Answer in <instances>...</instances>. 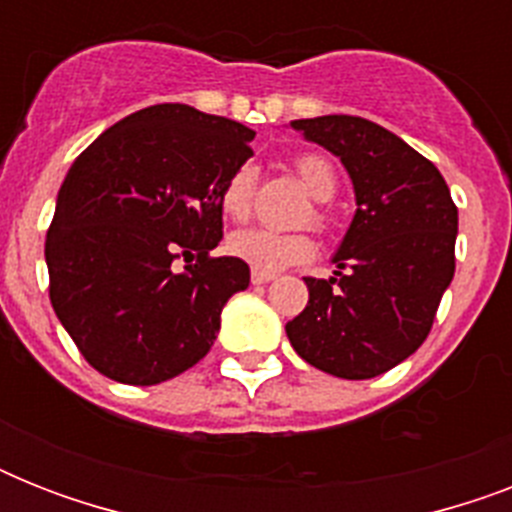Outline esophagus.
<instances>
[{"label":"esophagus","instance_id":"esophagus-1","mask_svg":"<svg viewBox=\"0 0 512 512\" xmlns=\"http://www.w3.org/2000/svg\"><path fill=\"white\" fill-rule=\"evenodd\" d=\"M276 279V273L268 271H252V284H268V281Z\"/></svg>","mask_w":512,"mask_h":512}]
</instances>
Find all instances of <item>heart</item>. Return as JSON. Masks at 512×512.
<instances>
[{"label":"heart","mask_w":512,"mask_h":512,"mask_svg":"<svg viewBox=\"0 0 512 512\" xmlns=\"http://www.w3.org/2000/svg\"><path fill=\"white\" fill-rule=\"evenodd\" d=\"M295 172L305 191L311 193L313 199L319 201L313 207L311 220L316 228H327L329 212L321 201H329L337 191V172L327 156L321 154H303L295 159ZM252 193H255V172L252 167H239L228 180H225L223 191H220V204L223 212L233 220H244L252 212ZM228 252L239 257L249 268L255 271H284L292 265L308 263L316 255V244L308 233H276L265 231V228H244V231L231 233L228 239Z\"/></svg>","instance_id":"obj_1"}]
</instances>
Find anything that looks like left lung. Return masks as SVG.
<instances>
[{"label": "left lung", "mask_w": 512, "mask_h": 512, "mask_svg": "<svg viewBox=\"0 0 512 512\" xmlns=\"http://www.w3.org/2000/svg\"><path fill=\"white\" fill-rule=\"evenodd\" d=\"M345 164L356 215L332 279H311L308 305L287 324L297 356L342 380H369L430 335L454 276L457 207L436 164L361 116L292 122Z\"/></svg>", "instance_id": "obj_1"}]
</instances>
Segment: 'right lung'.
<instances>
[{"label": "right lung", "mask_w": 512, "mask_h": 512, "mask_svg": "<svg viewBox=\"0 0 512 512\" xmlns=\"http://www.w3.org/2000/svg\"><path fill=\"white\" fill-rule=\"evenodd\" d=\"M252 138L233 119L159 103L76 156L44 260L55 316L100 374L156 385L209 353L223 305L249 287L244 260L209 252L223 239L220 191Z\"/></svg>", "instance_id": "right-lung-1"}]
</instances>
